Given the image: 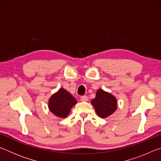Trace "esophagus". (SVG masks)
<instances>
[{
  "label": "esophagus",
  "mask_w": 161,
  "mask_h": 161,
  "mask_svg": "<svg viewBox=\"0 0 161 161\" xmlns=\"http://www.w3.org/2000/svg\"><path fill=\"white\" fill-rule=\"evenodd\" d=\"M80 100L81 101V102H87V101H88V97H87L86 96H82V97H81Z\"/></svg>",
  "instance_id": "esophagus-1"
}]
</instances>
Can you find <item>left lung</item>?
<instances>
[{"label":"left lung","instance_id":"left-lung-1","mask_svg":"<svg viewBox=\"0 0 161 161\" xmlns=\"http://www.w3.org/2000/svg\"><path fill=\"white\" fill-rule=\"evenodd\" d=\"M92 104L97 115L103 119L111 115L117 108L116 97L102 89L97 91L96 97L92 100Z\"/></svg>","mask_w":161,"mask_h":161}]
</instances>
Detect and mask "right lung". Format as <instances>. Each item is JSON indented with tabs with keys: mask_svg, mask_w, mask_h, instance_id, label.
I'll list each match as a JSON object with an SVG mask.
<instances>
[{
	"mask_svg": "<svg viewBox=\"0 0 161 161\" xmlns=\"http://www.w3.org/2000/svg\"><path fill=\"white\" fill-rule=\"evenodd\" d=\"M77 103L72 95L66 89L61 88L54 93L49 99V109L54 115L59 118H65L68 116L71 108Z\"/></svg>",
	"mask_w": 161,
	"mask_h": 161,
	"instance_id": "add662e5",
	"label": "right lung"
}]
</instances>
